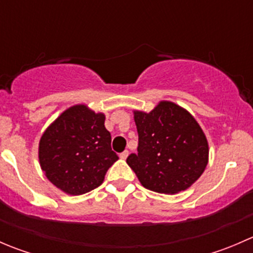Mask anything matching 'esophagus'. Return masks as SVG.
<instances>
[{
    "label": "esophagus",
    "mask_w": 253,
    "mask_h": 253,
    "mask_svg": "<svg viewBox=\"0 0 253 253\" xmlns=\"http://www.w3.org/2000/svg\"><path fill=\"white\" fill-rule=\"evenodd\" d=\"M128 157V150H125V152H122L121 154H120V158H121V159H126V158Z\"/></svg>",
    "instance_id": "esophagus-1"
}]
</instances>
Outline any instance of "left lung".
<instances>
[{
	"mask_svg": "<svg viewBox=\"0 0 253 253\" xmlns=\"http://www.w3.org/2000/svg\"><path fill=\"white\" fill-rule=\"evenodd\" d=\"M138 153L127 164L147 190L165 195L190 188L205 172L209 159L207 137L182 106L162 100L152 111L133 110Z\"/></svg>",
	"mask_w": 253,
	"mask_h": 253,
	"instance_id": "8db88e82",
	"label": "left lung"
}]
</instances>
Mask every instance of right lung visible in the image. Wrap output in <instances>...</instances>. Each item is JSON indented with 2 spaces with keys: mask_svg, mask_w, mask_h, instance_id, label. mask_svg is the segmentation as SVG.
<instances>
[{
  "mask_svg": "<svg viewBox=\"0 0 253 253\" xmlns=\"http://www.w3.org/2000/svg\"><path fill=\"white\" fill-rule=\"evenodd\" d=\"M104 124L103 112L77 104L45 129L38 152L40 168L58 190L79 196L104 182L109 168L119 159Z\"/></svg>",
  "mask_w": 253,
  "mask_h": 253,
  "instance_id": "add662e5",
  "label": "right lung"
}]
</instances>
